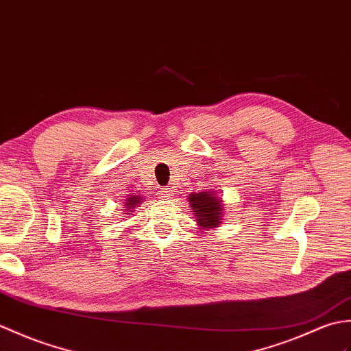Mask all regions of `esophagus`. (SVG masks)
I'll use <instances>...</instances> for the list:
<instances>
[{
	"label": "esophagus",
	"mask_w": 351,
	"mask_h": 351,
	"mask_svg": "<svg viewBox=\"0 0 351 351\" xmlns=\"http://www.w3.org/2000/svg\"><path fill=\"white\" fill-rule=\"evenodd\" d=\"M159 195H160L162 199L173 198V188H169V186H165V188H160Z\"/></svg>",
	"instance_id": "esophagus-1"
}]
</instances>
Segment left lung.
<instances>
[{
	"label": "left lung",
	"mask_w": 351,
	"mask_h": 351,
	"mask_svg": "<svg viewBox=\"0 0 351 351\" xmlns=\"http://www.w3.org/2000/svg\"><path fill=\"white\" fill-rule=\"evenodd\" d=\"M189 204L195 212L199 230L219 227L222 222V199L213 192H192L189 193Z\"/></svg>",
	"instance_id": "obj_1"
}]
</instances>
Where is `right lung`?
<instances>
[{
	"mask_svg": "<svg viewBox=\"0 0 351 351\" xmlns=\"http://www.w3.org/2000/svg\"><path fill=\"white\" fill-rule=\"evenodd\" d=\"M143 199V197L141 195H138V197H134V195H130L128 199H126V204H124V210H126V212H132V210H134L139 202H143L141 201ZM130 215V213H129Z\"/></svg>",
	"mask_w": 351,
	"mask_h": 351,
	"instance_id": "obj_1",
	"label": "right lung"
}]
</instances>
